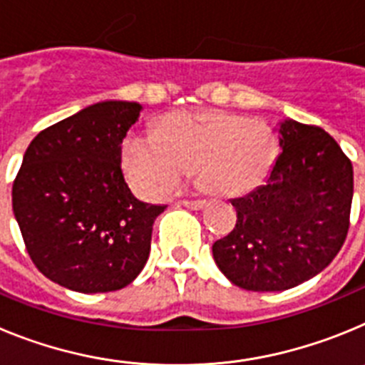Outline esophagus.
Wrapping results in <instances>:
<instances>
[{"instance_id":"1","label":"esophagus","mask_w":365,"mask_h":365,"mask_svg":"<svg viewBox=\"0 0 365 365\" xmlns=\"http://www.w3.org/2000/svg\"><path fill=\"white\" fill-rule=\"evenodd\" d=\"M179 205L186 206V208H190V210H202V208H206V206H208V202L206 201H180Z\"/></svg>"}]
</instances>
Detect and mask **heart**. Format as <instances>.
<instances>
[{
    "label": "heart",
    "instance_id": "1",
    "mask_svg": "<svg viewBox=\"0 0 365 365\" xmlns=\"http://www.w3.org/2000/svg\"><path fill=\"white\" fill-rule=\"evenodd\" d=\"M278 159V138L261 120L227 111H179L157 133H131L122 146L128 179L138 193L172 195L197 168L199 185L217 197L254 192Z\"/></svg>",
    "mask_w": 365,
    "mask_h": 365
}]
</instances>
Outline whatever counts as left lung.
<instances>
[{"label":"left lung","mask_w":365,"mask_h":365,"mask_svg":"<svg viewBox=\"0 0 365 365\" xmlns=\"http://www.w3.org/2000/svg\"><path fill=\"white\" fill-rule=\"evenodd\" d=\"M272 172L232 199L234 230L212 245L215 265L245 291H287L314 278L340 252L349 230L353 164L318 125L285 118Z\"/></svg>","instance_id":"1"}]
</instances>
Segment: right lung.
Masks as SVG:
<instances>
[{
    "label": "right lung",
    "mask_w": 365,
    "mask_h": 365,
    "mask_svg": "<svg viewBox=\"0 0 365 365\" xmlns=\"http://www.w3.org/2000/svg\"><path fill=\"white\" fill-rule=\"evenodd\" d=\"M143 106L106 100L40 131L12 185L32 263L71 291L124 289L146 265L155 217L122 173V140Z\"/></svg>",
    "instance_id": "add662e5"
}]
</instances>
